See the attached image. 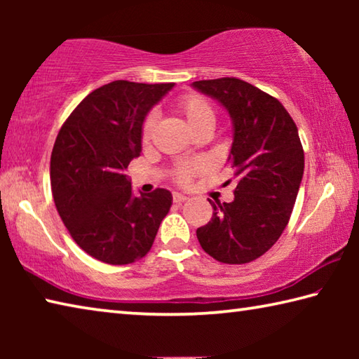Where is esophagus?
I'll return each mask as SVG.
<instances>
[{
	"mask_svg": "<svg viewBox=\"0 0 359 359\" xmlns=\"http://www.w3.org/2000/svg\"><path fill=\"white\" fill-rule=\"evenodd\" d=\"M172 199H174V203H177V204H180V203H184V201H187V196L185 194H182V193H174L172 194Z\"/></svg>",
	"mask_w": 359,
	"mask_h": 359,
	"instance_id": "obj_1",
	"label": "esophagus"
}]
</instances>
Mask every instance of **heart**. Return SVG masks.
<instances>
[{"instance_id": "heart-1", "label": "heart", "mask_w": 359, "mask_h": 359, "mask_svg": "<svg viewBox=\"0 0 359 359\" xmlns=\"http://www.w3.org/2000/svg\"><path fill=\"white\" fill-rule=\"evenodd\" d=\"M179 112L184 115L187 125L190 130L194 131L203 125H214L215 123V112L212 109L210 102L199 95H187L180 98L177 102ZM155 130V117L149 115L142 125V141L149 142ZM193 174L191 168H182L177 171V180L180 184H187Z\"/></svg>"}]
</instances>
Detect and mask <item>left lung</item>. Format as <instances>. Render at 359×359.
Returning a JSON list of instances; mask_svg holds the SVG:
<instances>
[{
	"label": "left lung",
	"instance_id": "left-lung-1",
	"mask_svg": "<svg viewBox=\"0 0 359 359\" xmlns=\"http://www.w3.org/2000/svg\"><path fill=\"white\" fill-rule=\"evenodd\" d=\"M226 109L233 123L228 166L238 177L234 201L210 203V222L196 229L203 250L220 263L259 258L280 238L304 174L299 133L280 101L236 77L193 82Z\"/></svg>",
	"mask_w": 359,
	"mask_h": 359
}]
</instances>
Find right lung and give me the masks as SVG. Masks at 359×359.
Wrapping results in <instances>:
<instances>
[{
	"instance_id": "right-lung-1",
	"label": "right lung",
	"mask_w": 359,
	"mask_h": 359,
	"mask_svg": "<svg viewBox=\"0 0 359 359\" xmlns=\"http://www.w3.org/2000/svg\"><path fill=\"white\" fill-rule=\"evenodd\" d=\"M174 83L115 81L83 98L60 130L50 156L53 201L76 244L107 264L150 250L172 194L135 196L126 168L142 151V125Z\"/></svg>"
}]
</instances>
